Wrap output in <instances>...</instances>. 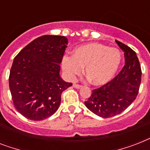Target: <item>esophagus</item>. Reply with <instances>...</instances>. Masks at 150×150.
Here are the masks:
<instances>
[{
    "mask_svg": "<svg viewBox=\"0 0 150 150\" xmlns=\"http://www.w3.org/2000/svg\"><path fill=\"white\" fill-rule=\"evenodd\" d=\"M73 86L75 87V89H80V88L82 87V86H80V85L79 84H73Z\"/></svg>",
    "mask_w": 150,
    "mask_h": 150,
    "instance_id": "obj_1",
    "label": "esophagus"
}]
</instances>
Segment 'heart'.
I'll list each match as a JSON object with an SVG mask.
<instances>
[{
  "mask_svg": "<svg viewBox=\"0 0 150 150\" xmlns=\"http://www.w3.org/2000/svg\"><path fill=\"white\" fill-rule=\"evenodd\" d=\"M121 62V54L116 48L98 43L80 46L71 56H64L61 65L66 76L74 80L86 68V75L92 84L102 86L113 79Z\"/></svg>",
  "mask_w": 150,
  "mask_h": 150,
  "instance_id": "obj_1",
  "label": "heart"
}]
</instances>
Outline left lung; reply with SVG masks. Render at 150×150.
Here are the masks:
<instances>
[{
  "instance_id": "8db88e82",
  "label": "left lung",
  "mask_w": 150,
  "mask_h": 150,
  "mask_svg": "<svg viewBox=\"0 0 150 150\" xmlns=\"http://www.w3.org/2000/svg\"><path fill=\"white\" fill-rule=\"evenodd\" d=\"M124 51L125 64L117 76L98 89H93L85 101L88 109L101 117H110L127 109L135 100L139 90L142 70L132 49L116 40Z\"/></svg>"
}]
</instances>
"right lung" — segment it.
<instances>
[{
  "instance_id": "right-lung-1",
  "label": "right lung",
  "mask_w": 150,
  "mask_h": 150,
  "mask_svg": "<svg viewBox=\"0 0 150 150\" xmlns=\"http://www.w3.org/2000/svg\"><path fill=\"white\" fill-rule=\"evenodd\" d=\"M68 43L65 36L44 35L25 46L14 59L9 88L15 108L26 118L41 121L53 115L62 92L72 86L60 76Z\"/></svg>"
}]
</instances>
